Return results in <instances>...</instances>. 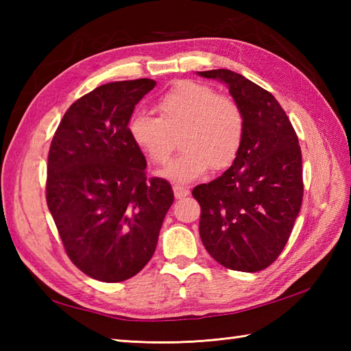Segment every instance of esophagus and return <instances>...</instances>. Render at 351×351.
<instances>
[{"label":"esophagus","instance_id":"34e87169","mask_svg":"<svg viewBox=\"0 0 351 351\" xmlns=\"http://www.w3.org/2000/svg\"><path fill=\"white\" fill-rule=\"evenodd\" d=\"M173 195L176 199H184L190 195V190L184 185H173Z\"/></svg>","mask_w":351,"mask_h":351}]
</instances>
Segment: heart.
I'll return each mask as SVG.
<instances>
[{
  "label": "heart",
  "mask_w": 351,
  "mask_h": 351,
  "mask_svg": "<svg viewBox=\"0 0 351 351\" xmlns=\"http://www.w3.org/2000/svg\"><path fill=\"white\" fill-rule=\"evenodd\" d=\"M160 117L136 111L128 122L134 145L154 164H164L173 147V134L184 130V154L171 160L160 175L171 182H191L213 169L234 162L244 140V113L234 98L213 87L184 80L156 102Z\"/></svg>",
  "instance_id": "1"
}]
</instances>
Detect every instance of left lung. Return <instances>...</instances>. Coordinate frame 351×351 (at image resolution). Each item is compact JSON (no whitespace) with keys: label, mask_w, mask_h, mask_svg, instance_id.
I'll return each instance as SVG.
<instances>
[{"label":"left lung","mask_w":351,"mask_h":351,"mask_svg":"<svg viewBox=\"0 0 351 351\" xmlns=\"http://www.w3.org/2000/svg\"><path fill=\"white\" fill-rule=\"evenodd\" d=\"M220 81L244 113V140L225 173L193 190L202 208L199 234L223 267L255 273L285 247L303 199L302 151L274 96L229 69L197 72Z\"/></svg>","instance_id":"obj_1"}]
</instances>
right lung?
<instances>
[{
  "label": "right lung",
  "instance_id": "add662e5",
  "mask_svg": "<svg viewBox=\"0 0 351 351\" xmlns=\"http://www.w3.org/2000/svg\"><path fill=\"white\" fill-rule=\"evenodd\" d=\"M154 80L96 87L66 111L48 155L47 204L66 253L101 282L136 276L152 258L173 204L171 185L146 180L128 122Z\"/></svg>",
  "mask_w": 351,
  "mask_h": 351
}]
</instances>
